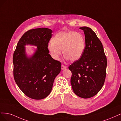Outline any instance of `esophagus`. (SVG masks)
Segmentation results:
<instances>
[{
    "label": "esophagus",
    "instance_id": "1",
    "mask_svg": "<svg viewBox=\"0 0 121 121\" xmlns=\"http://www.w3.org/2000/svg\"><path fill=\"white\" fill-rule=\"evenodd\" d=\"M66 68V66L63 65H61V69L62 70H63L65 69Z\"/></svg>",
    "mask_w": 121,
    "mask_h": 121
}]
</instances>
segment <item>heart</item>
<instances>
[{"label": "heart", "mask_w": 121, "mask_h": 121, "mask_svg": "<svg viewBox=\"0 0 121 121\" xmlns=\"http://www.w3.org/2000/svg\"><path fill=\"white\" fill-rule=\"evenodd\" d=\"M85 47V39L81 33L74 31H62L57 33L48 44L51 55L59 60L61 50L66 59L74 62L81 57Z\"/></svg>", "instance_id": "1"}]
</instances>
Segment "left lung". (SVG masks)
I'll return each instance as SVG.
<instances>
[{
    "mask_svg": "<svg viewBox=\"0 0 121 121\" xmlns=\"http://www.w3.org/2000/svg\"><path fill=\"white\" fill-rule=\"evenodd\" d=\"M85 35V47L80 59L69 66L71 84L77 96L83 99L96 95L104 82L107 65L103 45L95 33L87 26L81 27Z\"/></svg>",
    "mask_w": 121,
    "mask_h": 121,
    "instance_id": "obj_1",
    "label": "left lung"
}]
</instances>
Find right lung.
<instances>
[{
  "instance_id": "right-lung-1",
  "label": "right lung",
  "mask_w": 121,
  "mask_h": 121,
  "mask_svg": "<svg viewBox=\"0 0 121 121\" xmlns=\"http://www.w3.org/2000/svg\"><path fill=\"white\" fill-rule=\"evenodd\" d=\"M52 30L46 28L27 31L20 39L13 53V76L24 94L34 99H43L52 91L54 79L61 71L60 62L49 54L48 43ZM37 47L31 56L25 46Z\"/></svg>"
}]
</instances>
